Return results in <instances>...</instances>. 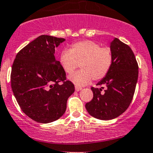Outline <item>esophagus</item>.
<instances>
[{
    "label": "esophagus",
    "mask_w": 153,
    "mask_h": 153,
    "mask_svg": "<svg viewBox=\"0 0 153 153\" xmlns=\"http://www.w3.org/2000/svg\"><path fill=\"white\" fill-rule=\"evenodd\" d=\"M75 90H76V91H79L82 90V88L79 87V86H75Z\"/></svg>",
    "instance_id": "esophagus-1"
}]
</instances>
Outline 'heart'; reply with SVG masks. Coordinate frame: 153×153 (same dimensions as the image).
<instances>
[{
  "label": "heart",
  "instance_id": "obj_1",
  "mask_svg": "<svg viewBox=\"0 0 153 153\" xmlns=\"http://www.w3.org/2000/svg\"><path fill=\"white\" fill-rule=\"evenodd\" d=\"M59 63L68 74H71L79 67L81 70L69 76L75 85L82 86L93 80L104 78L113 64V54L108 48H101L100 44L91 40L77 42L68 50L60 53Z\"/></svg>",
  "mask_w": 153,
  "mask_h": 153
}]
</instances>
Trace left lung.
<instances>
[{
    "label": "left lung",
    "instance_id": "obj_1",
    "mask_svg": "<svg viewBox=\"0 0 153 153\" xmlns=\"http://www.w3.org/2000/svg\"><path fill=\"white\" fill-rule=\"evenodd\" d=\"M113 54V64L109 72L97 85L91 88L93 100L85 105L91 116L100 120H111L122 115L128 108L135 93L138 76L136 59L130 46L118 38L110 44Z\"/></svg>",
    "mask_w": 153,
    "mask_h": 153
}]
</instances>
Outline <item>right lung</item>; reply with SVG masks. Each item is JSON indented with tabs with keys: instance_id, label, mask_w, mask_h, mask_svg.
Returning <instances> with one entry per match:
<instances>
[{
	"instance_id": "1",
	"label": "right lung",
	"mask_w": 153,
	"mask_h": 153,
	"mask_svg": "<svg viewBox=\"0 0 153 153\" xmlns=\"http://www.w3.org/2000/svg\"><path fill=\"white\" fill-rule=\"evenodd\" d=\"M65 39L41 35L17 53L11 86L23 113L40 123H50L65 113L74 85L55 59V48ZM62 81V83L60 82Z\"/></svg>"
}]
</instances>
